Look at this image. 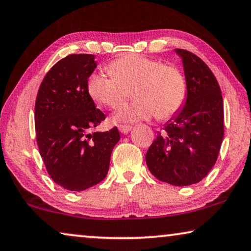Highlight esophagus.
<instances>
[{
    "mask_svg": "<svg viewBox=\"0 0 251 251\" xmlns=\"http://www.w3.org/2000/svg\"><path fill=\"white\" fill-rule=\"evenodd\" d=\"M118 128L120 130V132L123 133V134H126L130 131V130H131L132 126H126V125H121V126H119Z\"/></svg>",
    "mask_w": 251,
    "mask_h": 251,
    "instance_id": "1",
    "label": "esophagus"
}]
</instances>
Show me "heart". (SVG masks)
<instances>
[{"instance_id":"heart-1","label":"heart","mask_w":251,"mask_h":251,"mask_svg":"<svg viewBox=\"0 0 251 251\" xmlns=\"http://www.w3.org/2000/svg\"><path fill=\"white\" fill-rule=\"evenodd\" d=\"M111 75L95 72L88 78L87 90L104 106L117 108L132 90L134 100L115 113L117 122L133 123L156 115L166 120L176 115L186 100L187 82L174 65L139 54H126L107 65Z\"/></svg>"}]
</instances>
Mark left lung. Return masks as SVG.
Instances as JSON below:
<instances>
[{
	"label": "left lung",
	"mask_w": 251,
	"mask_h": 251,
	"mask_svg": "<svg viewBox=\"0 0 251 251\" xmlns=\"http://www.w3.org/2000/svg\"><path fill=\"white\" fill-rule=\"evenodd\" d=\"M187 82L184 105L146 154L152 176L183 187L198 183L216 163L224 136L223 99L215 75L201 57L176 49Z\"/></svg>",
	"instance_id": "1"
}]
</instances>
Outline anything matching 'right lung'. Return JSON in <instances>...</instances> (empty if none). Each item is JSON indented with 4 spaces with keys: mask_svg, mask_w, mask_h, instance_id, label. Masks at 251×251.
Wrapping results in <instances>:
<instances>
[{
    "mask_svg": "<svg viewBox=\"0 0 251 251\" xmlns=\"http://www.w3.org/2000/svg\"><path fill=\"white\" fill-rule=\"evenodd\" d=\"M96 65L93 54L68 55L47 72L36 99V139L43 162L54 182L70 191L105 179L120 140L117 126L90 133L105 120L87 90Z\"/></svg>",
    "mask_w": 251,
    "mask_h": 251,
    "instance_id": "1",
    "label": "right lung"
}]
</instances>
